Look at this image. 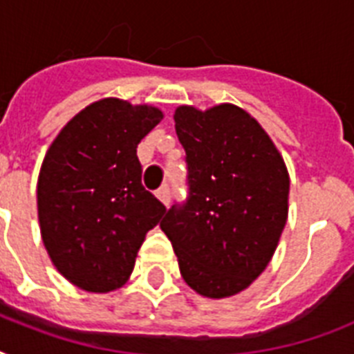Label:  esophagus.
<instances>
[{"label":"esophagus","instance_id":"34e87169","mask_svg":"<svg viewBox=\"0 0 354 354\" xmlns=\"http://www.w3.org/2000/svg\"><path fill=\"white\" fill-rule=\"evenodd\" d=\"M169 194H171V191H169V185H163V187L158 189V193H156V196L163 202V204H169Z\"/></svg>","mask_w":354,"mask_h":354}]
</instances>
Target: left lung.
I'll return each instance as SVG.
<instances>
[{
  "mask_svg": "<svg viewBox=\"0 0 354 354\" xmlns=\"http://www.w3.org/2000/svg\"><path fill=\"white\" fill-rule=\"evenodd\" d=\"M174 128L187 154L189 200L167 211L161 232L196 294L235 296L263 274L279 244L290 189L285 160L257 119L230 102L182 104Z\"/></svg>",
  "mask_w": 354,
  "mask_h": 354,
  "instance_id": "8db88e82",
  "label": "left lung"
}]
</instances>
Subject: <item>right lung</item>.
Segmentation results:
<instances>
[{"label": "right lung", "instance_id": "add662e5", "mask_svg": "<svg viewBox=\"0 0 354 354\" xmlns=\"http://www.w3.org/2000/svg\"><path fill=\"white\" fill-rule=\"evenodd\" d=\"M160 108L106 97L80 110L41 161L36 204L47 255L86 292L118 290L165 205L141 185L139 141Z\"/></svg>", "mask_w": 354, "mask_h": 354}]
</instances>
